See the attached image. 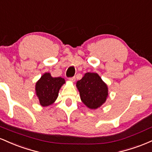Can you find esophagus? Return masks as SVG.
I'll list each match as a JSON object with an SVG mask.
<instances>
[{
	"label": "esophagus",
	"instance_id": "1",
	"mask_svg": "<svg viewBox=\"0 0 152 152\" xmlns=\"http://www.w3.org/2000/svg\"><path fill=\"white\" fill-rule=\"evenodd\" d=\"M69 81H71V82H75V81H76V78H75V77L69 78Z\"/></svg>",
	"mask_w": 152,
	"mask_h": 152
}]
</instances>
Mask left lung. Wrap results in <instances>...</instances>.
<instances>
[{"instance_id":"1","label":"left lung","mask_w":152,"mask_h":152,"mask_svg":"<svg viewBox=\"0 0 152 152\" xmlns=\"http://www.w3.org/2000/svg\"><path fill=\"white\" fill-rule=\"evenodd\" d=\"M76 88L82 102L90 109L102 106L109 96L107 84L96 73H86L76 82Z\"/></svg>"}]
</instances>
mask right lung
<instances>
[{"label": "right lung", "instance_id": "1", "mask_svg": "<svg viewBox=\"0 0 152 152\" xmlns=\"http://www.w3.org/2000/svg\"><path fill=\"white\" fill-rule=\"evenodd\" d=\"M66 83L61 77H52L50 73L43 74L36 83V94L41 106L46 107L56 102L60 88Z\"/></svg>", "mask_w": 152, "mask_h": 152}]
</instances>
